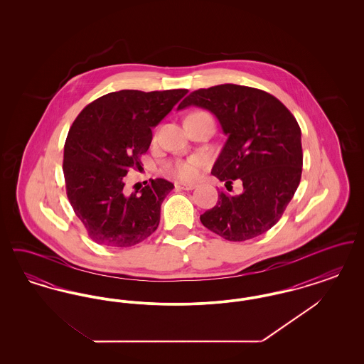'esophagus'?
<instances>
[{
  "label": "esophagus",
  "mask_w": 364,
  "mask_h": 364,
  "mask_svg": "<svg viewBox=\"0 0 364 364\" xmlns=\"http://www.w3.org/2000/svg\"><path fill=\"white\" fill-rule=\"evenodd\" d=\"M174 187H176L177 190L191 191L193 190V188H196V184H193V183H183V181H177V183L174 184Z\"/></svg>",
  "instance_id": "esophagus-1"
}]
</instances>
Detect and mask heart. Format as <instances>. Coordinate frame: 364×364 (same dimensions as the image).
Listing matches in <instances>:
<instances>
[{"label": "heart", "instance_id": "heart-1", "mask_svg": "<svg viewBox=\"0 0 364 364\" xmlns=\"http://www.w3.org/2000/svg\"><path fill=\"white\" fill-rule=\"evenodd\" d=\"M202 113V112H198ZM203 158L200 156H192L186 161H178L172 166V172L180 178H193L199 173V168L203 165Z\"/></svg>", "mask_w": 364, "mask_h": 364}]
</instances>
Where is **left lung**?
I'll use <instances>...</instances> for the list:
<instances>
[{"label":"left lung","instance_id":"8db88e82","mask_svg":"<svg viewBox=\"0 0 364 364\" xmlns=\"http://www.w3.org/2000/svg\"><path fill=\"white\" fill-rule=\"evenodd\" d=\"M208 109L228 139L211 174L225 187L242 180L240 195L220 192L202 224L229 242H244L276 225L299 187L301 131L294 114L272 94L237 85L200 88L178 105Z\"/></svg>","mask_w":364,"mask_h":364}]
</instances>
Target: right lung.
Returning <instances> with one entry per match:
<instances>
[{
  "instance_id": "obj_1",
  "label": "right lung",
  "mask_w": 364,
  "mask_h": 364,
  "mask_svg": "<svg viewBox=\"0 0 364 364\" xmlns=\"http://www.w3.org/2000/svg\"><path fill=\"white\" fill-rule=\"evenodd\" d=\"M187 92H109L87 105L72 124L63 164L67 195L94 242L125 248L156 232L161 205L173 184L156 178L140 192L125 195L124 177L140 166V156L153 140L151 129Z\"/></svg>"
}]
</instances>
